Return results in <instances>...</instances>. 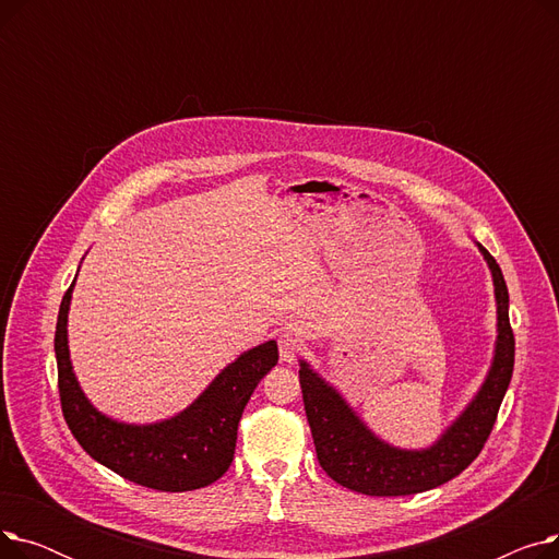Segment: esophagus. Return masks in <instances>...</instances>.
Listing matches in <instances>:
<instances>
[{"mask_svg": "<svg viewBox=\"0 0 559 559\" xmlns=\"http://www.w3.org/2000/svg\"><path fill=\"white\" fill-rule=\"evenodd\" d=\"M301 350H304V342L297 335L285 333L278 337V354L283 362H295Z\"/></svg>", "mask_w": 559, "mask_h": 559, "instance_id": "esophagus-1", "label": "esophagus"}]
</instances>
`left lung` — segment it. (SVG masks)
<instances>
[{
    "label": "left lung",
    "mask_w": 559,
    "mask_h": 559,
    "mask_svg": "<svg viewBox=\"0 0 559 559\" xmlns=\"http://www.w3.org/2000/svg\"><path fill=\"white\" fill-rule=\"evenodd\" d=\"M496 287L498 342L491 371L483 390L462 417L426 451H399L376 439L342 396L329 388L306 362L299 369L306 417L312 430L321 468L342 487L367 496H407L428 491L460 476L472 464L496 424L514 369V333L510 326V297L501 267L480 247Z\"/></svg>",
    "instance_id": "left-lung-1"
}]
</instances>
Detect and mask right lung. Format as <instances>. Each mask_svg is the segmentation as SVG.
<instances>
[{
    "mask_svg": "<svg viewBox=\"0 0 559 559\" xmlns=\"http://www.w3.org/2000/svg\"><path fill=\"white\" fill-rule=\"evenodd\" d=\"M72 287L58 310L53 350L63 417L83 451L117 476L158 491H192L222 478L233 462L245 405L278 362L276 342H264L228 365L179 417L154 426L117 424L87 403L72 373L66 329Z\"/></svg>",
    "mask_w": 559,
    "mask_h": 559,
    "instance_id": "1",
    "label": "right lung"
}]
</instances>
